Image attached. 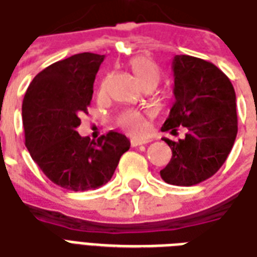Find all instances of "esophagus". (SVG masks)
Masks as SVG:
<instances>
[{
    "label": "esophagus",
    "instance_id": "esophagus-1",
    "mask_svg": "<svg viewBox=\"0 0 257 257\" xmlns=\"http://www.w3.org/2000/svg\"><path fill=\"white\" fill-rule=\"evenodd\" d=\"M130 144L133 148H136V146H141V145H146L149 144V141L148 140H138V138H133L130 141Z\"/></svg>",
    "mask_w": 257,
    "mask_h": 257
}]
</instances>
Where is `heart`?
<instances>
[{
    "instance_id": "1",
    "label": "heart",
    "mask_w": 257,
    "mask_h": 257,
    "mask_svg": "<svg viewBox=\"0 0 257 257\" xmlns=\"http://www.w3.org/2000/svg\"><path fill=\"white\" fill-rule=\"evenodd\" d=\"M128 66L142 85L146 82L157 84L160 81V76H161L160 67L150 58L142 57V55L131 58L128 61ZM105 86H107V78L101 82L100 88L101 90H104ZM116 123L134 136H141L146 131V117L144 113L138 112V111H126V112L120 113L117 116Z\"/></svg>"
}]
</instances>
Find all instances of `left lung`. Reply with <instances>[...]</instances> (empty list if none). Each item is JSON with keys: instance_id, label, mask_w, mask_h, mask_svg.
I'll return each instance as SVG.
<instances>
[{"instance_id": "8db88e82", "label": "left lung", "mask_w": 257, "mask_h": 257, "mask_svg": "<svg viewBox=\"0 0 257 257\" xmlns=\"http://www.w3.org/2000/svg\"><path fill=\"white\" fill-rule=\"evenodd\" d=\"M175 104L161 127L184 140L165 138L172 158L160 171L163 180L190 187L207 180L226 161L237 136L236 93L230 80L214 63L191 55H176L172 63Z\"/></svg>"}]
</instances>
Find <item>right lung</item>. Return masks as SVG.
Here are the masks:
<instances>
[{"mask_svg":"<svg viewBox=\"0 0 257 257\" xmlns=\"http://www.w3.org/2000/svg\"><path fill=\"white\" fill-rule=\"evenodd\" d=\"M104 55L81 53L58 61L35 77L23 100L26 146L42 172L69 191L96 190L111 180L130 141L116 131L99 140L81 137L93 82Z\"/></svg>","mask_w":257,"mask_h":257,"instance_id":"obj_1","label":"right lung"}]
</instances>
